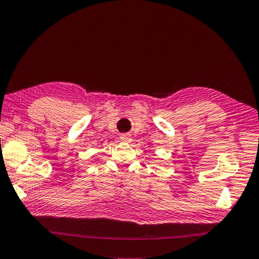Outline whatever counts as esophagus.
<instances>
[{"mask_svg":"<svg viewBox=\"0 0 259 259\" xmlns=\"http://www.w3.org/2000/svg\"><path fill=\"white\" fill-rule=\"evenodd\" d=\"M120 139L124 143H130L131 142V136L128 135V134H123V135L120 136Z\"/></svg>","mask_w":259,"mask_h":259,"instance_id":"obj_1","label":"esophagus"}]
</instances>
